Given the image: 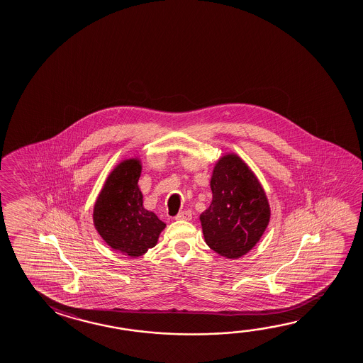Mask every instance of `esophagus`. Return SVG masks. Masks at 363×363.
<instances>
[{
	"mask_svg": "<svg viewBox=\"0 0 363 363\" xmlns=\"http://www.w3.org/2000/svg\"><path fill=\"white\" fill-rule=\"evenodd\" d=\"M176 220H184V221H189V220L192 219V214H191V211L189 210H184V211H181L176 218Z\"/></svg>",
	"mask_w": 363,
	"mask_h": 363,
	"instance_id": "esophagus-1",
	"label": "esophagus"
}]
</instances>
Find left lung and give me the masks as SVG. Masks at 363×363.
Wrapping results in <instances>:
<instances>
[{"mask_svg":"<svg viewBox=\"0 0 363 363\" xmlns=\"http://www.w3.org/2000/svg\"><path fill=\"white\" fill-rule=\"evenodd\" d=\"M211 203L201 215L205 242L220 256L238 259L253 250L267 229L271 208L256 173L235 153L215 163Z\"/></svg>","mask_w":363,"mask_h":363,"instance_id":"obj_1","label":"left lung"}]
</instances>
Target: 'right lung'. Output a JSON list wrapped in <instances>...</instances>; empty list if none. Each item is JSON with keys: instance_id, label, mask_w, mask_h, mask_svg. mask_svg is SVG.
I'll return each instance as SVG.
<instances>
[{"instance_id": "1", "label": "right lung", "mask_w": 363, "mask_h": 363, "mask_svg": "<svg viewBox=\"0 0 363 363\" xmlns=\"http://www.w3.org/2000/svg\"><path fill=\"white\" fill-rule=\"evenodd\" d=\"M142 161L130 157L108 173L94 205V225L104 242L124 256L138 258L153 248L166 224L144 208L139 189Z\"/></svg>"}]
</instances>
